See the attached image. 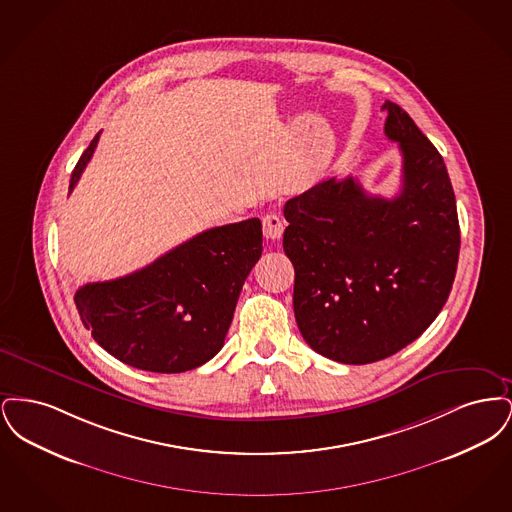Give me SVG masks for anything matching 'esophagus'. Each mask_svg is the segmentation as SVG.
Wrapping results in <instances>:
<instances>
[{"label":"esophagus","instance_id":"1","mask_svg":"<svg viewBox=\"0 0 512 512\" xmlns=\"http://www.w3.org/2000/svg\"><path fill=\"white\" fill-rule=\"evenodd\" d=\"M282 232H284V220L278 215L268 213L267 217H263V234L267 240H280Z\"/></svg>","mask_w":512,"mask_h":512}]
</instances>
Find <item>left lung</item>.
Listing matches in <instances>:
<instances>
[{"mask_svg": "<svg viewBox=\"0 0 512 512\" xmlns=\"http://www.w3.org/2000/svg\"><path fill=\"white\" fill-rule=\"evenodd\" d=\"M384 132L403 155L401 192L368 195L330 178L284 205L303 340L343 365H368L416 340L453 288L461 228L443 157L393 101Z\"/></svg>", "mask_w": 512, "mask_h": 512, "instance_id": "8db88e82", "label": "left lung"}]
</instances>
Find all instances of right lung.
<instances>
[{
	"mask_svg": "<svg viewBox=\"0 0 512 512\" xmlns=\"http://www.w3.org/2000/svg\"><path fill=\"white\" fill-rule=\"evenodd\" d=\"M98 140L99 132L78 159L69 194ZM261 251V220L217 226L142 270L78 288L74 303L94 340L124 365L186 372L222 349L245 278Z\"/></svg>",
	"mask_w": 512,
	"mask_h": 512,
	"instance_id": "add662e5",
	"label": "right lung"
}]
</instances>
